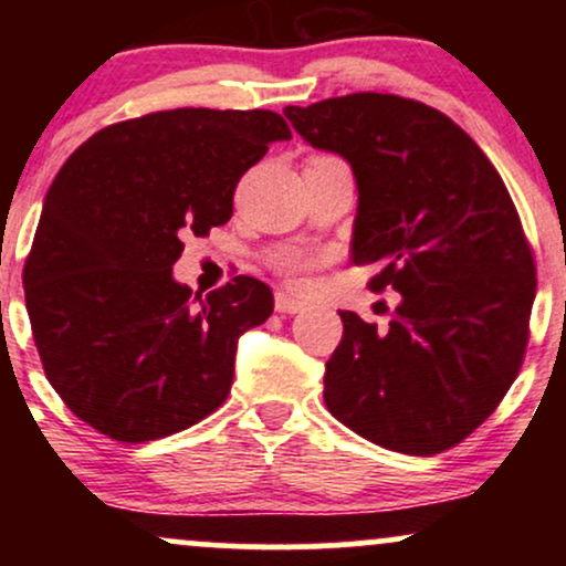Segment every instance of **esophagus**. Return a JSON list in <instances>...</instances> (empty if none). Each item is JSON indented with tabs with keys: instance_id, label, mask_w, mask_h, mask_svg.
Returning a JSON list of instances; mask_svg holds the SVG:
<instances>
[{
	"instance_id": "esophagus-1",
	"label": "esophagus",
	"mask_w": 566,
	"mask_h": 566,
	"mask_svg": "<svg viewBox=\"0 0 566 566\" xmlns=\"http://www.w3.org/2000/svg\"><path fill=\"white\" fill-rule=\"evenodd\" d=\"M274 305L279 314H301V311H305V303L297 301V297L290 295V292H276Z\"/></svg>"
}]
</instances>
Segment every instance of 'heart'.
I'll list each match as a JSON object with an SVG mask.
<instances>
[{"instance_id":"1","label":"heart","mask_w":566,"mask_h":566,"mask_svg":"<svg viewBox=\"0 0 566 566\" xmlns=\"http://www.w3.org/2000/svg\"><path fill=\"white\" fill-rule=\"evenodd\" d=\"M303 265H308V261H305V258H301V255H287V258H282V261H279V269L287 271V274H292V271H297V269H303Z\"/></svg>"}]
</instances>
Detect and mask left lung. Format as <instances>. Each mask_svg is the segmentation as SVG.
Here are the masks:
<instances>
[{
	"instance_id": "obj_1",
	"label": "left lung",
	"mask_w": 566,
	"mask_h": 566,
	"mask_svg": "<svg viewBox=\"0 0 566 566\" xmlns=\"http://www.w3.org/2000/svg\"><path fill=\"white\" fill-rule=\"evenodd\" d=\"M284 116L350 165V258L380 265L369 290L401 295L386 333L340 311L324 405L386 450H450L495 412L527 350L535 258L509 188L469 133L420 101L354 93Z\"/></svg>"
}]
</instances>
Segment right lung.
Here are the masks:
<instances>
[{"label": "right lung", "instance_id": "add662e5", "mask_svg": "<svg viewBox=\"0 0 566 566\" xmlns=\"http://www.w3.org/2000/svg\"><path fill=\"white\" fill-rule=\"evenodd\" d=\"M290 138L263 108H175L103 127L66 159L23 290L44 375L76 418L143 444L223 405L239 335L269 319L274 295L252 276L191 295L172 265L186 233L229 223L239 178Z\"/></svg>", "mask_w": 566, "mask_h": 566}]
</instances>
